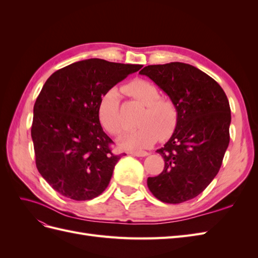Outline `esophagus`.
Here are the masks:
<instances>
[{"mask_svg":"<svg viewBox=\"0 0 258 258\" xmlns=\"http://www.w3.org/2000/svg\"><path fill=\"white\" fill-rule=\"evenodd\" d=\"M129 154H131L132 156H138V157H145V156L148 155V153L145 151H131L129 152Z\"/></svg>","mask_w":258,"mask_h":258,"instance_id":"1","label":"esophagus"}]
</instances>
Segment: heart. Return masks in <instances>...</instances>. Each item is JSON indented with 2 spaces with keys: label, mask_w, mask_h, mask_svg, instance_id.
<instances>
[{
  "label": "heart",
  "mask_w": 258,
  "mask_h": 258,
  "mask_svg": "<svg viewBox=\"0 0 258 258\" xmlns=\"http://www.w3.org/2000/svg\"><path fill=\"white\" fill-rule=\"evenodd\" d=\"M124 90L143 104L145 110L139 117L140 126L121 140L123 146L142 150L159 139L163 141L172 136L178 121V111L172 100L160 98L156 86L144 80L132 81ZM119 90L111 88L101 97L98 107L101 124L114 136L120 135L123 130L119 117Z\"/></svg>",
  "instance_id": "1"
}]
</instances>
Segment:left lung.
Returning <instances> with one entry per match:
<instances>
[{
  "label": "left lung",
  "mask_w": 258,
  "mask_h": 258,
  "mask_svg": "<svg viewBox=\"0 0 258 258\" xmlns=\"http://www.w3.org/2000/svg\"><path fill=\"white\" fill-rule=\"evenodd\" d=\"M140 74L165 91L178 111L172 137L157 150L165 168L147 178V186L160 201L182 204L204 191L220 171L229 144L228 99L212 77L182 62L147 66Z\"/></svg>",
  "instance_id": "obj_1"
}]
</instances>
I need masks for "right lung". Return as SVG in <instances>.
<instances>
[{
	"mask_svg": "<svg viewBox=\"0 0 258 258\" xmlns=\"http://www.w3.org/2000/svg\"><path fill=\"white\" fill-rule=\"evenodd\" d=\"M141 64L87 59L62 68L46 81L33 107L31 137L38 172L67 198L90 200L102 194L121 156L101 127L104 93Z\"/></svg>",
	"mask_w": 258,
	"mask_h": 258,
	"instance_id": "right-lung-1",
	"label": "right lung"
}]
</instances>
